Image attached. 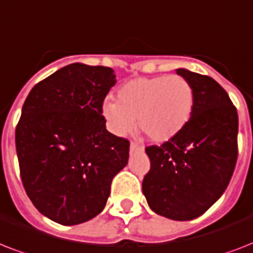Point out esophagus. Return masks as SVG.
<instances>
[{"label":"esophagus","instance_id":"34e87169","mask_svg":"<svg viewBox=\"0 0 253 253\" xmlns=\"http://www.w3.org/2000/svg\"><path fill=\"white\" fill-rule=\"evenodd\" d=\"M144 150V147L139 146V144H136V143L131 142L130 144V151L131 152H136V151H143Z\"/></svg>","mask_w":253,"mask_h":253}]
</instances>
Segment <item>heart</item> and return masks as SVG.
<instances>
[{
    "label": "heart",
    "mask_w": 253,
    "mask_h": 253,
    "mask_svg": "<svg viewBox=\"0 0 253 253\" xmlns=\"http://www.w3.org/2000/svg\"><path fill=\"white\" fill-rule=\"evenodd\" d=\"M194 87L185 77H138L122 84L117 101L103 102L102 113L110 130L123 136L139 128L156 143L168 142L180 134L194 110Z\"/></svg>",
    "instance_id": "1"
}]
</instances>
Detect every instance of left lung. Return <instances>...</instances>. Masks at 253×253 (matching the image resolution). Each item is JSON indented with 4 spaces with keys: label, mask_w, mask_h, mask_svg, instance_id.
Segmentation results:
<instances>
[{
    "label": "left lung",
    "mask_w": 253,
    "mask_h": 253,
    "mask_svg": "<svg viewBox=\"0 0 253 253\" xmlns=\"http://www.w3.org/2000/svg\"><path fill=\"white\" fill-rule=\"evenodd\" d=\"M196 93L194 110L180 134L146 152L151 169L143 194L159 215L192 220L211 208L227 188L238 159V111L214 79L176 69Z\"/></svg>",
    "instance_id": "obj_1"
}]
</instances>
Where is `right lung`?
<instances>
[{
    "label": "right lung",
    "mask_w": 253,
    "mask_h": 253,
    "mask_svg": "<svg viewBox=\"0 0 253 253\" xmlns=\"http://www.w3.org/2000/svg\"><path fill=\"white\" fill-rule=\"evenodd\" d=\"M109 67L73 63L38 83L15 128L22 184L44 216L64 226L102 211L130 142L106 130L103 99L114 86Z\"/></svg>",
    "instance_id": "obj_1"
}]
</instances>
